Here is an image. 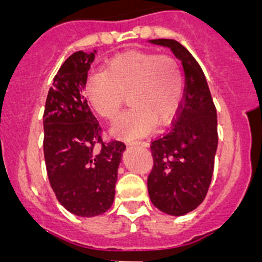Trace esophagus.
Wrapping results in <instances>:
<instances>
[{"label":"esophagus","instance_id":"esophagus-1","mask_svg":"<svg viewBox=\"0 0 262 262\" xmlns=\"http://www.w3.org/2000/svg\"><path fill=\"white\" fill-rule=\"evenodd\" d=\"M133 145L134 147H148V143L147 142H135V143H133Z\"/></svg>","mask_w":262,"mask_h":262}]
</instances>
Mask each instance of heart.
Wrapping results in <instances>:
<instances>
[{
    "instance_id": "obj_1",
    "label": "heart",
    "mask_w": 262,
    "mask_h": 262,
    "mask_svg": "<svg viewBox=\"0 0 262 262\" xmlns=\"http://www.w3.org/2000/svg\"><path fill=\"white\" fill-rule=\"evenodd\" d=\"M85 96L89 105L110 122L119 117L128 97L133 107L115 123L113 134L134 140L148 135L156 123H170L177 115L184 97L181 67L166 53H120L106 64L103 72L90 73Z\"/></svg>"
}]
</instances>
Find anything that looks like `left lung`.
Masks as SVG:
<instances>
[{"instance_id": "obj_1", "label": "left lung", "mask_w": 262, "mask_h": 262, "mask_svg": "<svg viewBox=\"0 0 262 262\" xmlns=\"http://www.w3.org/2000/svg\"><path fill=\"white\" fill-rule=\"evenodd\" d=\"M172 50L185 71V93L168 133L151 142L154 166L147 186L152 203L169 215H185L205 200L217 148L216 108L205 73L186 48L173 39H154Z\"/></svg>"}]
</instances>
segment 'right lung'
Here are the masks:
<instances>
[{
  "mask_svg": "<svg viewBox=\"0 0 262 262\" xmlns=\"http://www.w3.org/2000/svg\"><path fill=\"white\" fill-rule=\"evenodd\" d=\"M94 53L77 51L62 62L43 114L51 187L62 207L86 217L103 214L114 202L118 166L126 149L118 140L103 142L102 128L84 97Z\"/></svg>",
  "mask_w": 262,
  "mask_h": 262,
  "instance_id": "right-lung-1",
  "label": "right lung"
}]
</instances>
